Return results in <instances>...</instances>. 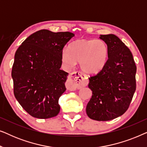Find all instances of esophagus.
<instances>
[{
  "label": "esophagus",
  "mask_w": 147,
  "mask_h": 147,
  "mask_svg": "<svg viewBox=\"0 0 147 147\" xmlns=\"http://www.w3.org/2000/svg\"><path fill=\"white\" fill-rule=\"evenodd\" d=\"M88 83V78L81 72L74 71L68 77L67 87L69 90L80 89L87 85Z\"/></svg>",
  "instance_id": "obj_1"
}]
</instances>
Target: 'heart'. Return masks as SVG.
<instances>
[{"instance_id":"b5f03b06","label":"heart","mask_w":147,"mask_h":147,"mask_svg":"<svg viewBox=\"0 0 147 147\" xmlns=\"http://www.w3.org/2000/svg\"><path fill=\"white\" fill-rule=\"evenodd\" d=\"M108 47L101 39H80L70 44L69 49L64 48L61 60L66 67L71 68L80 61L81 69L88 74L100 72L106 65Z\"/></svg>"}]
</instances>
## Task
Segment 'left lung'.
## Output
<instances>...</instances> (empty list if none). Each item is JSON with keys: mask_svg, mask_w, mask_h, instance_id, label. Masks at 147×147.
<instances>
[{"mask_svg": "<svg viewBox=\"0 0 147 147\" xmlns=\"http://www.w3.org/2000/svg\"><path fill=\"white\" fill-rule=\"evenodd\" d=\"M107 44L106 65L89 78L92 96L86 106L90 118L108 121L121 116L129 107L136 90V67L130 49L113 34L100 35Z\"/></svg>", "mask_w": 147, "mask_h": 147, "instance_id": "left-lung-1", "label": "left lung"}]
</instances>
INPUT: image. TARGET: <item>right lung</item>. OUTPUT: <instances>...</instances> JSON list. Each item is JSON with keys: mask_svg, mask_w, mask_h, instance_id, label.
I'll return each instance as SVG.
<instances>
[{"mask_svg": "<svg viewBox=\"0 0 147 147\" xmlns=\"http://www.w3.org/2000/svg\"><path fill=\"white\" fill-rule=\"evenodd\" d=\"M74 36L42 29L29 36L16 51L11 73L14 94L33 117L47 119L59 114V99L68 76L60 69L61 52Z\"/></svg>", "mask_w": 147, "mask_h": 147, "instance_id": "add662e5", "label": "right lung"}]
</instances>
